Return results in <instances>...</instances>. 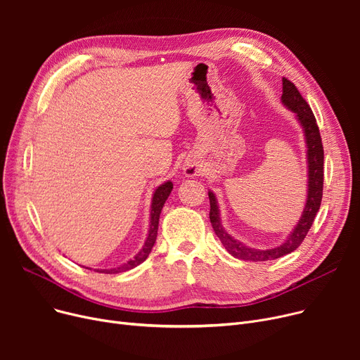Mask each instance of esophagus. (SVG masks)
I'll list each match as a JSON object with an SVG mask.
<instances>
[{"label":"esophagus","instance_id":"1","mask_svg":"<svg viewBox=\"0 0 360 360\" xmlns=\"http://www.w3.org/2000/svg\"><path fill=\"white\" fill-rule=\"evenodd\" d=\"M184 172H185L186 176H195L201 172V169L194 162H185L184 163Z\"/></svg>","mask_w":360,"mask_h":360}]
</instances>
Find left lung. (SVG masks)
Masks as SVG:
<instances>
[{"label": "left lung", "mask_w": 360, "mask_h": 360, "mask_svg": "<svg viewBox=\"0 0 360 360\" xmlns=\"http://www.w3.org/2000/svg\"><path fill=\"white\" fill-rule=\"evenodd\" d=\"M281 102L288 109L296 113V120L300 127L304 128L305 143H307V159H308V198L305 209L302 212V216L295 226V229L290 232L288 239L278 247L270 250H257L250 248L247 245L232 238L228 232L223 229L220 221V212L216 195L209 191L210 198V221L214 229V233L221 240L223 247L228 250L231 255L245 261H270L280 258L286 254L293 252L299 245L304 242L308 235L311 226L315 220V216L319 210L321 200H323V186H324V148L323 141H321L319 128L316 125V120L312 113L311 106L307 101L302 98V94L296 89V86L283 77V94Z\"/></svg>", "instance_id": "left-lung-1"}]
</instances>
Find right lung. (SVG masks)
Listing matches in <instances>:
<instances>
[{
    "label": "right lung",
    "mask_w": 360,
    "mask_h": 360,
    "mask_svg": "<svg viewBox=\"0 0 360 360\" xmlns=\"http://www.w3.org/2000/svg\"><path fill=\"white\" fill-rule=\"evenodd\" d=\"M174 184L167 181L165 184H162L160 186L156 188V191L153 194V200H151V212H150V228H148V235L147 239L143 245V248L140 250V252L129 259L128 262L122 264V266L117 267V269H109V270H94L98 273H105V274H115V273H121V271H128L131 269L137 267L139 264H141L143 261H146V258L148 257V254L151 252V248H153V245L156 242L158 238V228H159V217L162 213V209L165 205V201L167 200L170 191H172Z\"/></svg>",
    "instance_id": "1"
}]
</instances>
